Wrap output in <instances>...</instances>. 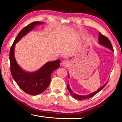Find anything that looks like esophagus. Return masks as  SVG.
<instances>
[{
	"label": "esophagus",
	"instance_id": "34e87169",
	"mask_svg": "<svg viewBox=\"0 0 122 122\" xmlns=\"http://www.w3.org/2000/svg\"><path fill=\"white\" fill-rule=\"evenodd\" d=\"M62 65L64 67H68L70 65V62L67 60H64L62 63Z\"/></svg>",
	"mask_w": 122,
	"mask_h": 122
}]
</instances>
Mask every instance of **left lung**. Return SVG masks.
<instances>
[{
    "mask_svg": "<svg viewBox=\"0 0 122 122\" xmlns=\"http://www.w3.org/2000/svg\"><path fill=\"white\" fill-rule=\"evenodd\" d=\"M98 43H99L101 45L105 46V47H106V48L109 49L110 50H111V51H114L112 44H111L109 39H108L107 37H106L105 36L103 35L102 33H101L100 32H99V35H98ZM68 76L69 78V74ZM107 82H106L103 85V86L100 87L99 89H98L97 91H95L92 93H90V94H89L85 95H80L76 94V93L73 92L71 90L70 86L69 83H68V85H67V88H68V90H69L70 93L71 95L74 98H76V99H77V100H84V99H87V98H90L91 97H93V96H94L96 94H97V93L101 91L102 90L103 88H104L106 86V85L107 84Z\"/></svg>",
    "mask_w": 122,
    "mask_h": 122,
    "instance_id": "left-lung-1",
    "label": "left lung"
}]
</instances>
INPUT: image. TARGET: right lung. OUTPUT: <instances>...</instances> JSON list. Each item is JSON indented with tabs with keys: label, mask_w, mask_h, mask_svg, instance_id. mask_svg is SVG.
Instances as JSON below:
<instances>
[{
	"label": "right lung",
	"mask_w": 122,
	"mask_h": 122,
	"mask_svg": "<svg viewBox=\"0 0 122 122\" xmlns=\"http://www.w3.org/2000/svg\"><path fill=\"white\" fill-rule=\"evenodd\" d=\"M44 24L40 21L31 23L18 33L10 48L9 59L10 70L13 78L22 90L31 95H37L46 89L50 83L52 73L60 67V60L49 61L35 72H27L18 64L15 56V45L37 25Z\"/></svg>",
	"instance_id": "add662e5"
}]
</instances>
